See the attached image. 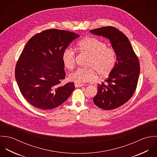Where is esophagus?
Masks as SVG:
<instances>
[{
    "mask_svg": "<svg viewBox=\"0 0 157 157\" xmlns=\"http://www.w3.org/2000/svg\"><path fill=\"white\" fill-rule=\"evenodd\" d=\"M75 86L76 87H82L84 86V84H75Z\"/></svg>",
    "mask_w": 157,
    "mask_h": 157,
    "instance_id": "esophagus-1",
    "label": "esophagus"
}]
</instances>
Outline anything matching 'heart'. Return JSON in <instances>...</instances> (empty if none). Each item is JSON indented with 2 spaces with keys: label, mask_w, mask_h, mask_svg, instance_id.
<instances>
[{
  "label": "heart",
  "mask_w": 157,
  "mask_h": 157,
  "mask_svg": "<svg viewBox=\"0 0 157 157\" xmlns=\"http://www.w3.org/2000/svg\"><path fill=\"white\" fill-rule=\"evenodd\" d=\"M78 49L82 53L90 56L87 69L78 68L71 73L68 79L76 84H82L94 81L96 74L101 77L108 76L113 70L117 55L115 50L109 47L104 41L95 37H86L78 44ZM62 60L65 67L72 69L75 65V52L67 48L63 52Z\"/></svg>",
  "instance_id": "1"
}]
</instances>
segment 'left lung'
<instances>
[{
    "mask_svg": "<svg viewBox=\"0 0 157 157\" xmlns=\"http://www.w3.org/2000/svg\"><path fill=\"white\" fill-rule=\"evenodd\" d=\"M90 32L109 39L117 55V62L108 78L98 85V92L93 101L98 107L110 110L127 102L134 94L140 75L138 56L125 34L109 26Z\"/></svg>",
    "mask_w": 157,
    "mask_h": 157,
    "instance_id": "left-lung-1",
    "label": "left lung"
}]
</instances>
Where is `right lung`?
<instances>
[{
  "instance_id": "add662e5",
  "label": "right lung",
  "mask_w": 157,
  "mask_h": 157,
  "mask_svg": "<svg viewBox=\"0 0 157 157\" xmlns=\"http://www.w3.org/2000/svg\"><path fill=\"white\" fill-rule=\"evenodd\" d=\"M79 36L49 29L33 36L25 45L15 68V78L24 98L33 106L51 110L63 103L75 87L61 86L65 78L63 52Z\"/></svg>"
}]
</instances>
